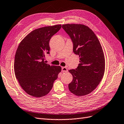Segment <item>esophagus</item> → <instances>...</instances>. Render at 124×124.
I'll use <instances>...</instances> for the list:
<instances>
[{
  "mask_svg": "<svg viewBox=\"0 0 124 124\" xmlns=\"http://www.w3.org/2000/svg\"><path fill=\"white\" fill-rule=\"evenodd\" d=\"M68 71V70L66 67H62V72H67Z\"/></svg>",
  "mask_w": 124,
  "mask_h": 124,
  "instance_id": "esophagus-1",
  "label": "esophagus"
}]
</instances>
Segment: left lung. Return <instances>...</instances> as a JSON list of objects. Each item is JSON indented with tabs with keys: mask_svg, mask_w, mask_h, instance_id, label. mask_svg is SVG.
<instances>
[{
	"mask_svg": "<svg viewBox=\"0 0 124 124\" xmlns=\"http://www.w3.org/2000/svg\"><path fill=\"white\" fill-rule=\"evenodd\" d=\"M63 29L70 37L73 52L79 57V64L70 69L73 79L68 88L73 94L82 96L94 90L103 78L105 58L100 43L94 32L82 24H64Z\"/></svg>",
	"mask_w": 124,
	"mask_h": 124,
	"instance_id": "obj_1",
	"label": "left lung"
}]
</instances>
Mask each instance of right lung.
Masks as SVG:
<instances>
[{"instance_id":"obj_1","label":"right lung","mask_w":124,"mask_h":124,"mask_svg":"<svg viewBox=\"0 0 124 124\" xmlns=\"http://www.w3.org/2000/svg\"><path fill=\"white\" fill-rule=\"evenodd\" d=\"M61 28L56 25L32 31L19 44L16 53L14 71L21 87L35 97L47 95L61 71L59 66L46 63L45 55L50 54L51 37Z\"/></svg>"}]
</instances>
